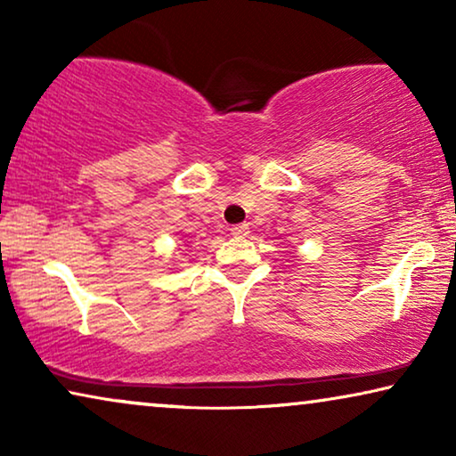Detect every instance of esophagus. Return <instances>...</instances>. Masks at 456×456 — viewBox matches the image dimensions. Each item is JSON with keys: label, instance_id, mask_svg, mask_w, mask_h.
I'll return each instance as SVG.
<instances>
[{"label": "esophagus", "instance_id": "1", "mask_svg": "<svg viewBox=\"0 0 456 456\" xmlns=\"http://www.w3.org/2000/svg\"><path fill=\"white\" fill-rule=\"evenodd\" d=\"M230 232H232L234 236H239V239H242V236L248 234V224H236V226L230 228Z\"/></svg>", "mask_w": 456, "mask_h": 456}]
</instances>
